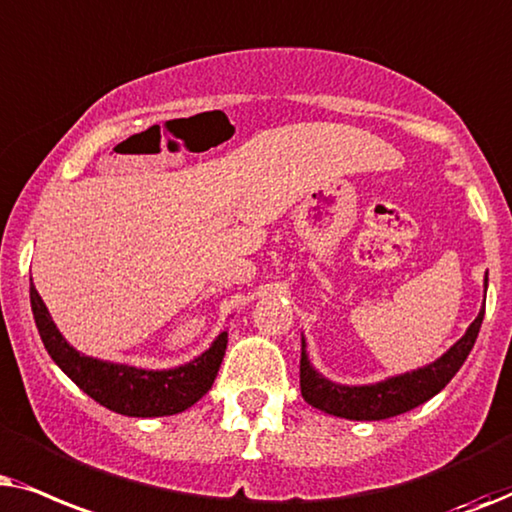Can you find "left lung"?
I'll return each instance as SVG.
<instances>
[{
	"mask_svg": "<svg viewBox=\"0 0 512 512\" xmlns=\"http://www.w3.org/2000/svg\"><path fill=\"white\" fill-rule=\"evenodd\" d=\"M482 318H485V309H482L478 313V318L470 323L466 335H463L445 356L435 360V363L421 367V370L400 374V377L379 381V384L372 386H342L320 377V374L311 367L309 358H306V344L302 339L299 386H302L304 400L311 407H316V410L353 421H379L410 412L414 407L424 405L426 400H431L435 393H440L442 388L449 384V379L459 372L463 360L468 358L470 349H473L475 339H478Z\"/></svg>",
	"mask_w": 512,
	"mask_h": 512,
	"instance_id": "obj_1",
	"label": "left lung"
}]
</instances>
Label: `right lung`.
<instances>
[{
  "instance_id": "add662e5",
  "label": "right lung",
  "mask_w": 512,
  "mask_h": 512,
  "mask_svg": "<svg viewBox=\"0 0 512 512\" xmlns=\"http://www.w3.org/2000/svg\"><path fill=\"white\" fill-rule=\"evenodd\" d=\"M30 304L46 351L60 370L95 403L126 417H168L185 412L210 391L227 351V332H222L206 353L175 370L154 372L105 363L74 351L65 342L34 285H30Z\"/></svg>"
}]
</instances>
